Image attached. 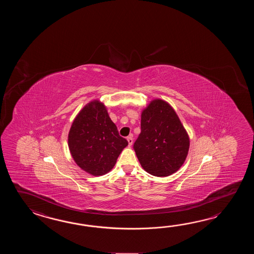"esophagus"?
I'll return each mask as SVG.
<instances>
[{
  "label": "esophagus",
  "mask_w": 254,
  "mask_h": 254,
  "mask_svg": "<svg viewBox=\"0 0 254 254\" xmlns=\"http://www.w3.org/2000/svg\"><path fill=\"white\" fill-rule=\"evenodd\" d=\"M127 140H128V143H129V146L132 145V142H133V140H132V137H131V136H129V137H127Z\"/></svg>",
  "instance_id": "obj_1"
}]
</instances>
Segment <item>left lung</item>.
I'll use <instances>...</instances> for the list:
<instances>
[{
	"mask_svg": "<svg viewBox=\"0 0 254 254\" xmlns=\"http://www.w3.org/2000/svg\"><path fill=\"white\" fill-rule=\"evenodd\" d=\"M140 133L134 151L143 170L156 177H167L183 166L190 137L170 103L151 100L140 114Z\"/></svg>",
	"mask_w": 254,
	"mask_h": 254,
	"instance_id": "left-lung-1",
	"label": "left lung"
}]
</instances>
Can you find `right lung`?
<instances>
[{
    "label": "right lung",
    "mask_w": 254,
    "mask_h": 254,
    "mask_svg": "<svg viewBox=\"0 0 254 254\" xmlns=\"http://www.w3.org/2000/svg\"><path fill=\"white\" fill-rule=\"evenodd\" d=\"M128 141L121 137L104 103L95 99L76 115L68 134L70 155L92 176H102L114 167Z\"/></svg>",
    "instance_id": "obj_1"
}]
</instances>
